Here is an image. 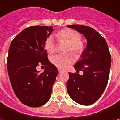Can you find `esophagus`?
I'll return each mask as SVG.
<instances>
[{"label":"esophagus","mask_w":120,"mask_h":120,"mask_svg":"<svg viewBox=\"0 0 120 120\" xmlns=\"http://www.w3.org/2000/svg\"><path fill=\"white\" fill-rule=\"evenodd\" d=\"M58 72H59V73H61V72H62V70H58Z\"/></svg>","instance_id":"34e87169"}]
</instances>
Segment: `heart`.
Segmentation results:
<instances>
[{
	"label": "heart",
	"mask_w": 120,
	"mask_h": 120,
	"mask_svg": "<svg viewBox=\"0 0 120 120\" xmlns=\"http://www.w3.org/2000/svg\"><path fill=\"white\" fill-rule=\"evenodd\" d=\"M57 38L60 41L68 44L66 52H70L75 55L81 54L85 49V44L81 40V34L75 30L69 28L62 29L57 34ZM45 48L48 52L53 53L56 50V43L52 35L48 36L45 41ZM72 58L69 54H56L51 58L52 64L58 68L63 69L72 63Z\"/></svg>",
	"instance_id": "1"
}]
</instances>
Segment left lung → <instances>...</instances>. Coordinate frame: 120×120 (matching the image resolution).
<instances>
[{
    "label": "left lung",
    "instance_id": "1",
    "mask_svg": "<svg viewBox=\"0 0 120 120\" xmlns=\"http://www.w3.org/2000/svg\"><path fill=\"white\" fill-rule=\"evenodd\" d=\"M83 34L87 46L81 60L75 65L76 72L83 75L69 73L66 87L70 97L81 105H91L101 96L107 86L111 66V55L105 39L96 30L80 25H68Z\"/></svg>",
    "mask_w": 120,
    "mask_h": 120
}]
</instances>
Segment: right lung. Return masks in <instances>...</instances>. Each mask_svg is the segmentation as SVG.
<instances>
[{"label":"right lung","instance_id":"1","mask_svg":"<svg viewBox=\"0 0 120 120\" xmlns=\"http://www.w3.org/2000/svg\"><path fill=\"white\" fill-rule=\"evenodd\" d=\"M53 31L52 27L31 26L20 32L9 47V79L17 97L29 107H40L48 101L58 74L45 50V41ZM39 65L45 66L41 73L36 70Z\"/></svg>","mask_w":120,"mask_h":120}]
</instances>
